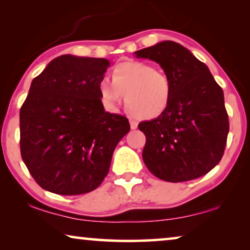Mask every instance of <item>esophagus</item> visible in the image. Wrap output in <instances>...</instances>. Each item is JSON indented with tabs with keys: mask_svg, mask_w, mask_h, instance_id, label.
I'll use <instances>...</instances> for the list:
<instances>
[{
	"mask_svg": "<svg viewBox=\"0 0 250 250\" xmlns=\"http://www.w3.org/2000/svg\"><path fill=\"white\" fill-rule=\"evenodd\" d=\"M129 125H131L132 129L138 128V122L134 121V119H129Z\"/></svg>",
	"mask_w": 250,
	"mask_h": 250,
	"instance_id": "34e87169",
	"label": "esophagus"
}]
</instances>
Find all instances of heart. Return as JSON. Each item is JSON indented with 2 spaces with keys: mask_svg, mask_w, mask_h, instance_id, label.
Instances as JSON below:
<instances>
[{
  "mask_svg": "<svg viewBox=\"0 0 250 250\" xmlns=\"http://www.w3.org/2000/svg\"><path fill=\"white\" fill-rule=\"evenodd\" d=\"M112 82L107 77L99 82V94L109 108H116L125 95L126 109L140 119H153L163 115L172 97V81L151 64L127 61L112 70Z\"/></svg>",
  "mask_w": 250,
  "mask_h": 250,
  "instance_id": "obj_1",
  "label": "heart"
}]
</instances>
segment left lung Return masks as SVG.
<instances>
[{
	"instance_id": "1",
	"label": "left lung",
	"mask_w": 250,
	"mask_h": 250,
	"mask_svg": "<svg viewBox=\"0 0 250 250\" xmlns=\"http://www.w3.org/2000/svg\"><path fill=\"white\" fill-rule=\"evenodd\" d=\"M134 54L159 63L173 86L165 112L139 124L146 135L142 152L146 166L167 182L205 175L220 163L227 145L229 116L223 90L206 64L173 41Z\"/></svg>"
}]
</instances>
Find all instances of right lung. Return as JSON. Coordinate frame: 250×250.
<instances>
[{
    "label": "right lung",
    "instance_id": "add662e5",
    "mask_svg": "<svg viewBox=\"0 0 250 250\" xmlns=\"http://www.w3.org/2000/svg\"><path fill=\"white\" fill-rule=\"evenodd\" d=\"M109 60L63 54L30 84L20 108V152L34 180L62 196L93 191L107 176L128 119L105 111L99 94Z\"/></svg>",
    "mask_w": 250,
    "mask_h": 250
}]
</instances>
